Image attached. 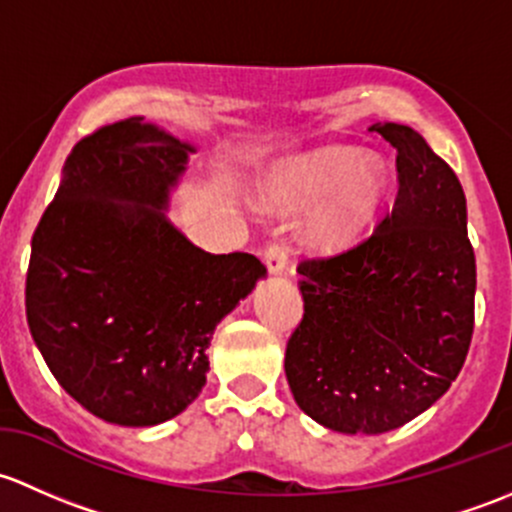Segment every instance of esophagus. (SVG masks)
I'll return each mask as SVG.
<instances>
[{
    "label": "esophagus",
    "mask_w": 512,
    "mask_h": 512,
    "mask_svg": "<svg viewBox=\"0 0 512 512\" xmlns=\"http://www.w3.org/2000/svg\"><path fill=\"white\" fill-rule=\"evenodd\" d=\"M288 258H291V251H288V246L281 244V241H273V244H268L266 251H263V261H266L268 271L271 273L286 271Z\"/></svg>",
    "instance_id": "34e87169"
}]
</instances>
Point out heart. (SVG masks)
Returning a JSON list of instances; mask_svg holds the SVG:
<instances>
[{
  "label": "heart",
  "instance_id": "1",
  "mask_svg": "<svg viewBox=\"0 0 512 512\" xmlns=\"http://www.w3.org/2000/svg\"><path fill=\"white\" fill-rule=\"evenodd\" d=\"M387 192V170L355 147H320L286 162L271 179L276 202L305 207L328 197L313 221L320 241H345L365 229Z\"/></svg>",
  "mask_w": 512,
  "mask_h": 512
}]
</instances>
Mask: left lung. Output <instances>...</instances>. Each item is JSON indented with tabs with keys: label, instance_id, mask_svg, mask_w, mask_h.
Instances as JSON below:
<instances>
[{
	"label": "left lung",
	"instance_id": "obj_1",
	"mask_svg": "<svg viewBox=\"0 0 512 512\" xmlns=\"http://www.w3.org/2000/svg\"><path fill=\"white\" fill-rule=\"evenodd\" d=\"M372 130L397 147L394 207L355 244L298 263L303 318L286 345L298 407L342 434H384L426 412L473 335L461 182L409 125Z\"/></svg>",
	"mask_w": 512,
	"mask_h": 512
}]
</instances>
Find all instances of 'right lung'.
<instances>
[{
  "label": "right lung",
  "instance_id": "right-lung-1",
  "mask_svg": "<svg viewBox=\"0 0 512 512\" xmlns=\"http://www.w3.org/2000/svg\"><path fill=\"white\" fill-rule=\"evenodd\" d=\"M187 152L145 118L93 130L31 236V337L56 382L120 426L160 424L197 399L214 328L266 273L251 254L199 249L160 212Z\"/></svg>",
  "mask_w": 512,
  "mask_h": 512
}]
</instances>
